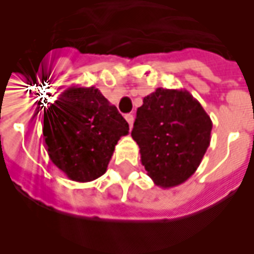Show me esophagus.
Returning a JSON list of instances; mask_svg holds the SVG:
<instances>
[{
  "instance_id": "1",
  "label": "esophagus",
  "mask_w": 254,
  "mask_h": 254,
  "mask_svg": "<svg viewBox=\"0 0 254 254\" xmlns=\"http://www.w3.org/2000/svg\"><path fill=\"white\" fill-rule=\"evenodd\" d=\"M125 119H127V124H129V127H133V121H134V117H133V115H127L125 116Z\"/></svg>"
}]
</instances>
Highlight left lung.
<instances>
[{
	"instance_id": "left-lung-1",
	"label": "left lung",
	"mask_w": 254,
	"mask_h": 254,
	"mask_svg": "<svg viewBox=\"0 0 254 254\" xmlns=\"http://www.w3.org/2000/svg\"><path fill=\"white\" fill-rule=\"evenodd\" d=\"M211 130L209 116L189 91L157 88L137 109L131 137L154 185L171 189L196 171Z\"/></svg>"
}]
</instances>
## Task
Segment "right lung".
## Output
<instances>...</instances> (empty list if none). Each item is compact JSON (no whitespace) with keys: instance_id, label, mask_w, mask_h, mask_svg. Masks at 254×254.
<instances>
[{"instance_id":"right-lung-1","label":"right lung","mask_w":254,"mask_h":254,"mask_svg":"<svg viewBox=\"0 0 254 254\" xmlns=\"http://www.w3.org/2000/svg\"><path fill=\"white\" fill-rule=\"evenodd\" d=\"M129 125L95 87L67 88L43 119L51 162L71 181H95L105 174L115 146Z\"/></svg>"}]
</instances>
